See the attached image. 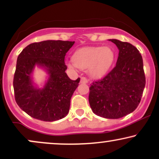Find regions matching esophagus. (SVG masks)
I'll use <instances>...</instances> for the list:
<instances>
[{
    "label": "esophagus",
    "instance_id": "1",
    "mask_svg": "<svg viewBox=\"0 0 159 159\" xmlns=\"http://www.w3.org/2000/svg\"><path fill=\"white\" fill-rule=\"evenodd\" d=\"M88 82V79L85 77H82L81 78V83L82 84H87Z\"/></svg>",
    "mask_w": 159,
    "mask_h": 159
}]
</instances>
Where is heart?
<instances>
[{"label":"heart","instance_id":"heart-1","mask_svg":"<svg viewBox=\"0 0 159 159\" xmlns=\"http://www.w3.org/2000/svg\"><path fill=\"white\" fill-rule=\"evenodd\" d=\"M114 58V51L108 46L85 47L75 52L73 60L69 62L68 66L72 68L87 69L90 76L98 78L109 70Z\"/></svg>","mask_w":159,"mask_h":159}]
</instances>
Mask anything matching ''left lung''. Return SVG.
I'll return each mask as SVG.
<instances>
[{
	"label": "left lung",
	"mask_w": 159,
	"mask_h": 159,
	"mask_svg": "<svg viewBox=\"0 0 159 159\" xmlns=\"http://www.w3.org/2000/svg\"><path fill=\"white\" fill-rule=\"evenodd\" d=\"M119 49L115 67L90 84L89 102L93 112L107 119H119L138 107L146 84L141 54L126 42L109 39Z\"/></svg>",
	"instance_id": "1"
}]
</instances>
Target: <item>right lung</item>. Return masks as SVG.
Listing matches in <instances>:
<instances>
[{
  "label": "right lung",
  "instance_id": "obj_1",
  "mask_svg": "<svg viewBox=\"0 0 159 159\" xmlns=\"http://www.w3.org/2000/svg\"><path fill=\"white\" fill-rule=\"evenodd\" d=\"M75 42L46 40L28 45L17 58L13 78L16 103L33 118L52 122L68 114L70 100L80 78L72 81L65 71V56ZM36 65L49 74L43 89L33 85L31 74Z\"/></svg>",
  "mask_w": 159,
  "mask_h": 159
}]
</instances>
